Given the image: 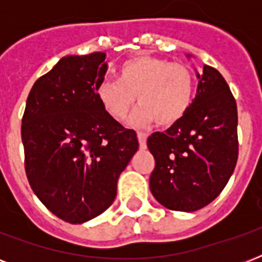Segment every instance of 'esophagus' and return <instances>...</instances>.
Wrapping results in <instances>:
<instances>
[{"instance_id": "1", "label": "esophagus", "mask_w": 262, "mask_h": 262, "mask_svg": "<svg viewBox=\"0 0 262 262\" xmlns=\"http://www.w3.org/2000/svg\"><path fill=\"white\" fill-rule=\"evenodd\" d=\"M147 137H148L147 133H143V132H139V133H137V139H139L140 147L141 148L147 147Z\"/></svg>"}]
</instances>
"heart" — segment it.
<instances>
[{"mask_svg":"<svg viewBox=\"0 0 262 262\" xmlns=\"http://www.w3.org/2000/svg\"><path fill=\"white\" fill-rule=\"evenodd\" d=\"M118 80L99 81L95 94L102 107L114 119H122L132 104L141 103L129 117L133 125L155 119L159 126L178 122L190 106L194 91L191 72L181 63L140 55L125 61Z\"/></svg>","mask_w":262,"mask_h":262,"instance_id":"b5f03b06","label":"heart"}]
</instances>
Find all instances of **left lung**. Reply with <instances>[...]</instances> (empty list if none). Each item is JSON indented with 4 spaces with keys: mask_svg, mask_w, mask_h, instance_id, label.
<instances>
[{
    "mask_svg": "<svg viewBox=\"0 0 262 262\" xmlns=\"http://www.w3.org/2000/svg\"><path fill=\"white\" fill-rule=\"evenodd\" d=\"M197 79V94L185 115L147 141L155 158L149 189L172 211L193 212L212 203L238 159V113L228 84L208 65Z\"/></svg>",
    "mask_w": 262,
    "mask_h": 262,
    "instance_id": "8db88e82",
    "label": "left lung"
}]
</instances>
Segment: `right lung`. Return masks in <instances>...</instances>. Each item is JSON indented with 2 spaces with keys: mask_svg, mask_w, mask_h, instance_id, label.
<instances>
[{
  "mask_svg": "<svg viewBox=\"0 0 262 262\" xmlns=\"http://www.w3.org/2000/svg\"><path fill=\"white\" fill-rule=\"evenodd\" d=\"M104 53L67 55L31 88L21 119L26 174L42 204L59 219L81 224L110 207L117 182L137 149L99 103Z\"/></svg>",
  "mask_w": 262,
  "mask_h": 262,
  "instance_id": "right-lung-1",
  "label": "right lung"
}]
</instances>
